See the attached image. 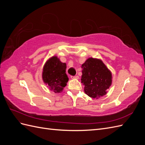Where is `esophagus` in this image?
I'll return each instance as SVG.
<instances>
[{"mask_svg": "<svg viewBox=\"0 0 145 145\" xmlns=\"http://www.w3.org/2000/svg\"><path fill=\"white\" fill-rule=\"evenodd\" d=\"M71 78H72V79H78V78H79V77H78V76H71Z\"/></svg>", "mask_w": 145, "mask_h": 145, "instance_id": "obj_1", "label": "esophagus"}]
</instances>
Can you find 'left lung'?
I'll return each mask as SVG.
<instances>
[{
  "instance_id": "1",
  "label": "left lung",
  "mask_w": 145,
  "mask_h": 145,
  "mask_svg": "<svg viewBox=\"0 0 145 145\" xmlns=\"http://www.w3.org/2000/svg\"><path fill=\"white\" fill-rule=\"evenodd\" d=\"M81 82L90 97L98 99L106 94L112 83V73L102 60L90 57L82 65Z\"/></svg>"
}]
</instances>
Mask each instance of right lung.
Returning a JSON list of instances; mask_svg holds the SVG:
<instances>
[{
  "label": "right lung",
  "instance_id": "obj_1",
  "mask_svg": "<svg viewBox=\"0 0 145 145\" xmlns=\"http://www.w3.org/2000/svg\"><path fill=\"white\" fill-rule=\"evenodd\" d=\"M67 65L60 62L57 56L48 59L43 68L42 79L55 93H62L69 78L66 74Z\"/></svg>",
  "mask_w": 145,
  "mask_h": 145
}]
</instances>
